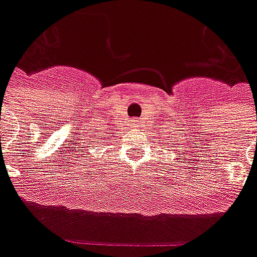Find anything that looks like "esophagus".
<instances>
[{
	"instance_id": "esophagus-1",
	"label": "esophagus",
	"mask_w": 257,
	"mask_h": 257,
	"mask_svg": "<svg viewBox=\"0 0 257 257\" xmlns=\"http://www.w3.org/2000/svg\"><path fill=\"white\" fill-rule=\"evenodd\" d=\"M130 126L133 127V128H137V127H139V120L135 119V118H134V119H131L130 120Z\"/></svg>"
}]
</instances>
